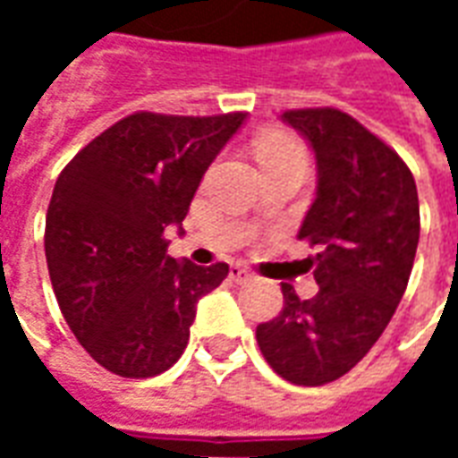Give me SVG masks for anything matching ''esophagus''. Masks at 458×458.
<instances>
[{
    "label": "esophagus",
    "instance_id": "34e87169",
    "mask_svg": "<svg viewBox=\"0 0 458 458\" xmlns=\"http://www.w3.org/2000/svg\"><path fill=\"white\" fill-rule=\"evenodd\" d=\"M230 277L235 279V282H248L252 275H250L245 267H240V265H233V267H230Z\"/></svg>",
    "mask_w": 458,
    "mask_h": 458
}]
</instances>
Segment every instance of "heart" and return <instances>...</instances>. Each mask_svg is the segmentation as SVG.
<instances>
[{"label": "heart", "instance_id": "1", "mask_svg": "<svg viewBox=\"0 0 458 458\" xmlns=\"http://www.w3.org/2000/svg\"><path fill=\"white\" fill-rule=\"evenodd\" d=\"M292 157H301V159H304V149H301V144H299L294 137H289V134H269V137H265V140L259 141V164L292 159Z\"/></svg>", "mask_w": 458, "mask_h": 458}]
</instances>
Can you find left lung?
<instances>
[{
	"instance_id": "8db88e82",
	"label": "left lung",
	"mask_w": 458,
	"mask_h": 458,
	"mask_svg": "<svg viewBox=\"0 0 458 458\" xmlns=\"http://www.w3.org/2000/svg\"><path fill=\"white\" fill-rule=\"evenodd\" d=\"M282 120L317 157V199L299 240L318 294L299 299L282 282L284 307L258 327L272 370L294 385L338 380L380 338L407 289L420 242L412 171L373 131L336 107L287 110Z\"/></svg>"
}]
</instances>
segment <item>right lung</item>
I'll return each mask as SVG.
<instances>
[{"label": "right lung", "instance_id": "add662e5", "mask_svg": "<svg viewBox=\"0 0 458 458\" xmlns=\"http://www.w3.org/2000/svg\"><path fill=\"white\" fill-rule=\"evenodd\" d=\"M245 113L213 117L134 113L75 154L46 213V262L65 324L122 377L169 370L189 344L196 304L228 277L166 252L164 230L193 193Z\"/></svg>", "mask_w": 458, "mask_h": 458}]
</instances>
